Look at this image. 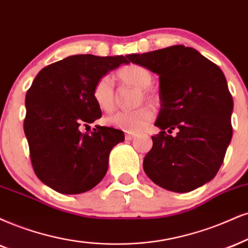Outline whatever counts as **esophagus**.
Listing matches in <instances>:
<instances>
[{"mask_svg":"<svg viewBox=\"0 0 248 248\" xmlns=\"http://www.w3.org/2000/svg\"><path fill=\"white\" fill-rule=\"evenodd\" d=\"M136 136H137L136 133H129V132H127L126 134H125V139H126V140H132L133 138H136Z\"/></svg>","mask_w":248,"mask_h":248,"instance_id":"1","label":"esophagus"}]
</instances>
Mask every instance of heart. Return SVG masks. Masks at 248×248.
Returning <instances> with one entry per match:
<instances>
[{"label": "heart", "instance_id": "heart-1", "mask_svg": "<svg viewBox=\"0 0 248 248\" xmlns=\"http://www.w3.org/2000/svg\"><path fill=\"white\" fill-rule=\"evenodd\" d=\"M117 79L125 86H131L141 90L143 99L152 100L147 88L153 84L152 72L145 66L138 64H129L121 68L116 73ZM93 99L96 106L105 112H111L117 105V93L114 82L109 77H102L96 81L93 88ZM141 100V97H139ZM153 119V111L149 107H139L134 110H124L107 118V124L116 129L137 132L147 125Z\"/></svg>", "mask_w": 248, "mask_h": 248}]
</instances>
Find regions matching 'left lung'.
I'll list each match as a JSON object with an SVG mask.
<instances>
[{"mask_svg":"<svg viewBox=\"0 0 248 248\" xmlns=\"http://www.w3.org/2000/svg\"><path fill=\"white\" fill-rule=\"evenodd\" d=\"M129 60L156 73L161 109L143 170L155 184L186 193L212 180L232 138L233 100L224 73L194 48L171 46ZM172 129L176 136H170ZM168 132L170 133H167Z\"/></svg>","mask_w":248,"mask_h":248,"instance_id":"8db88e82","label":"left lung"}]
</instances>
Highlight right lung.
Returning <instances> with one entry per match:
<instances>
[{"mask_svg":"<svg viewBox=\"0 0 248 248\" xmlns=\"http://www.w3.org/2000/svg\"><path fill=\"white\" fill-rule=\"evenodd\" d=\"M122 56L73 55L46 66L26 93L24 132L38 178L62 194H80L99 184L108 171L109 154L124 141L123 131L80 127L101 118L93 99L96 81L130 63Z\"/></svg>","mask_w":248,"mask_h":248,"instance_id":"obj_1","label":"right lung"}]
</instances>
